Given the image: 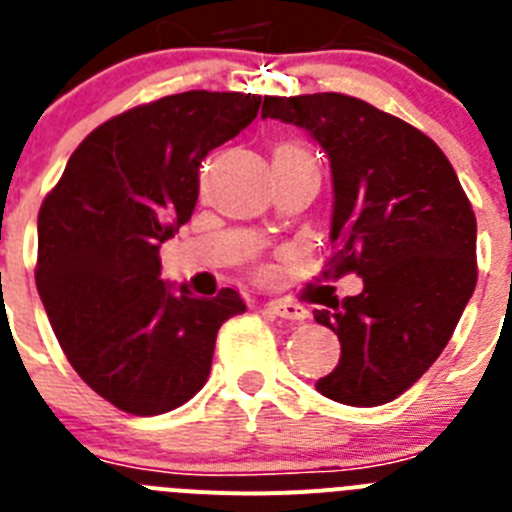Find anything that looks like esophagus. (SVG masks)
<instances>
[{
	"mask_svg": "<svg viewBox=\"0 0 512 512\" xmlns=\"http://www.w3.org/2000/svg\"><path fill=\"white\" fill-rule=\"evenodd\" d=\"M268 311L275 314V317L291 319V322H304V319H309V309H304V306L296 304V301H270Z\"/></svg>",
	"mask_w": 512,
	"mask_h": 512,
	"instance_id": "1",
	"label": "esophagus"
}]
</instances>
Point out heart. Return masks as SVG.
<instances>
[{"instance_id":"heart-1","label":"heart","mask_w":512,"mask_h":512,"mask_svg":"<svg viewBox=\"0 0 512 512\" xmlns=\"http://www.w3.org/2000/svg\"><path fill=\"white\" fill-rule=\"evenodd\" d=\"M283 149H291V146H283ZM291 151H296V149H291Z\"/></svg>"}]
</instances>
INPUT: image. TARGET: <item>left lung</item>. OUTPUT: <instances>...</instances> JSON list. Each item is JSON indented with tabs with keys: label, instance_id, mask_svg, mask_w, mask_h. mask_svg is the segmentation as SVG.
<instances>
[{
	"label": "left lung",
	"instance_id": "8db88e82",
	"mask_svg": "<svg viewBox=\"0 0 512 512\" xmlns=\"http://www.w3.org/2000/svg\"><path fill=\"white\" fill-rule=\"evenodd\" d=\"M262 118L309 133L330 159L335 255L363 278L314 319L340 340L317 391L350 407L397 399L435 363L477 286V219L438 144L358 97H265Z\"/></svg>",
	"mask_w": 512,
	"mask_h": 512
}]
</instances>
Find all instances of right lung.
<instances>
[{
    "mask_svg": "<svg viewBox=\"0 0 512 512\" xmlns=\"http://www.w3.org/2000/svg\"><path fill=\"white\" fill-rule=\"evenodd\" d=\"M260 102L190 90L115 115L43 201L35 286L74 371L118 410L162 415L195 397L219 327L247 309L234 288L198 299L162 281L159 247L193 216L208 151L250 126Z\"/></svg>",
    "mask_w": 512,
    "mask_h": 512,
    "instance_id": "right-lung-1",
    "label": "right lung"
}]
</instances>
